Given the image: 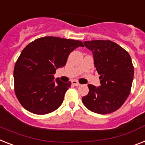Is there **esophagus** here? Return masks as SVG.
<instances>
[{"mask_svg":"<svg viewBox=\"0 0 145 145\" xmlns=\"http://www.w3.org/2000/svg\"><path fill=\"white\" fill-rule=\"evenodd\" d=\"M71 84H72L73 86H80V83H79L76 80L71 81Z\"/></svg>","mask_w":145,"mask_h":145,"instance_id":"obj_1","label":"esophagus"}]
</instances>
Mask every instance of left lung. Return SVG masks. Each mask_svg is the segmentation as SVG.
<instances>
[{
	"label": "left lung",
	"instance_id": "8db88e82",
	"mask_svg": "<svg viewBox=\"0 0 145 145\" xmlns=\"http://www.w3.org/2000/svg\"><path fill=\"white\" fill-rule=\"evenodd\" d=\"M84 44L92 51L95 66L101 75V86L88 85L89 94L82 101L95 113H112L123 105L130 94L134 76L131 57L110 40L86 41Z\"/></svg>",
	"mask_w": 145,
	"mask_h": 145
}]
</instances>
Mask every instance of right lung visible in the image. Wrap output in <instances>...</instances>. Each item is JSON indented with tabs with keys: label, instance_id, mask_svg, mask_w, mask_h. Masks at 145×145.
<instances>
[{
	"label": "right lung",
	"instance_id": "obj_1",
	"mask_svg": "<svg viewBox=\"0 0 145 145\" xmlns=\"http://www.w3.org/2000/svg\"><path fill=\"white\" fill-rule=\"evenodd\" d=\"M81 41L46 36L27 45L14 68V90L18 100L27 111L46 115L55 111L63 102L71 82L54 81L56 69L66 64L69 54Z\"/></svg>",
	"mask_w": 145,
	"mask_h": 145
}]
</instances>
